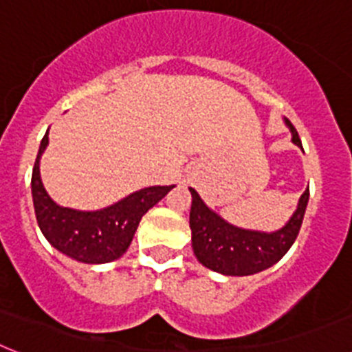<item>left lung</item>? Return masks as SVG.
Wrapping results in <instances>:
<instances>
[{"mask_svg":"<svg viewBox=\"0 0 352 352\" xmlns=\"http://www.w3.org/2000/svg\"><path fill=\"white\" fill-rule=\"evenodd\" d=\"M285 122L293 133V142L302 146L298 131L291 121L285 119ZM190 191L193 199L190 211L193 253L202 265L230 276L253 275L276 264L296 241L309 201V190H305L300 197L298 208L282 230L260 233L228 224L202 202L193 188H190Z\"/></svg>","mask_w":352,"mask_h":352,"instance_id":"1","label":"left lung"}]
</instances>
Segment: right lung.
Here are the masks:
<instances>
[{"instance_id": "obj_1", "label": "right lung", "mask_w": 352, "mask_h": 352, "mask_svg": "<svg viewBox=\"0 0 352 352\" xmlns=\"http://www.w3.org/2000/svg\"><path fill=\"white\" fill-rule=\"evenodd\" d=\"M48 144V131L32 170V199L37 224L57 251L85 264H104L128 250L142 215L161 201L171 186H151L99 211H77L57 206L43 188L39 157Z\"/></svg>"}]
</instances>
